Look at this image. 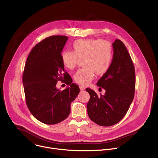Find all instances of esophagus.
I'll return each mask as SVG.
<instances>
[{"label":"esophagus","mask_w":158,"mask_h":158,"mask_svg":"<svg viewBox=\"0 0 158 158\" xmlns=\"http://www.w3.org/2000/svg\"><path fill=\"white\" fill-rule=\"evenodd\" d=\"M79 88H80L81 91H84V90H85V87H84V86H82V85H80V86H79Z\"/></svg>","instance_id":"1"}]
</instances>
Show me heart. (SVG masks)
<instances>
[{
  "label": "heart",
  "mask_w": 158,
  "mask_h": 158,
  "mask_svg": "<svg viewBox=\"0 0 158 158\" xmlns=\"http://www.w3.org/2000/svg\"><path fill=\"white\" fill-rule=\"evenodd\" d=\"M73 47L74 51L64 50L60 57L63 65L69 69L76 66L79 58H84V66L78 69L74 76L77 84L87 85L94 79L95 73L102 75L109 70L113 51L108 41L99 39H78L73 42Z\"/></svg>",
  "instance_id": "heart-1"
}]
</instances>
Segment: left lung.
<instances>
[{"instance_id": "left-lung-1", "label": "left lung", "mask_w": 158, "mask_h": 158, "mask_svg": "<svg viewBox=\"0 0 158 158\" xmlns=\"http://www.w3.org/2000/svg\"><path fill=\"white\" fill-rule=\"evenodd\" d=\"M112 46L110 66L97 82L100 89L106 90L105 94L98 96L94 90L85 89L90 95L88 116L101 126L114 125L124 117L134 99L136 85L134 64L125 45L116 39Z\"/></svg>"}]
</instances>
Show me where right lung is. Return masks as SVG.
I'll return each mask as SVG.
<instances>
[{
  "label": "right lung",
  "instance_id": "obj_1",
  "mask_svg": "<svg viewBox=\"0 0 158 158\" xmlns=\"http://www.w3.org/2000/svg\"><path fill=\"white\" fill-rule=\"evenodd\" d=\"M68 37L52 35L33 48L22 75L26 102L31 113L39 121L56 124L70 114L71 104L79 93V86L65 71L60 54ZM60 80L70 87L60 91Z\"/></svg>",
  "mask_w": 158,
  "mask_h": 158
}]
</instances>
